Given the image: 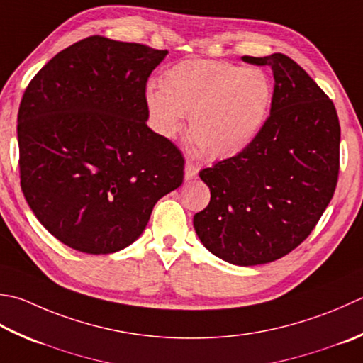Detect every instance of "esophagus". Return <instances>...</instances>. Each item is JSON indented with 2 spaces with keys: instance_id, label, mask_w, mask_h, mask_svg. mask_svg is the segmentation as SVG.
Instances as JSON below:
<instances>
[{
  "instance_id": "34e87169",
  "label": "esophagus",
  "mask_w": 363,
  "mask_h": 363,
  "mask_svg": "<svg viewBox=\"0 0 363 363\" xmlns=\"http://www.w3.org/2000/svg\"><path fill=\"white\" fill-rule=\"evenodd\" d=\"M198 172H200V167H198L196 163L190 162V160L186 162V168H184V174H186V179H187V181H190V179H194V177H196Z\"/></svg>"
}]
</instances>
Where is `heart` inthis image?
Instances as JSON below:
<instances>
[{
	"instance_id": "b5f03b06",
	"label": "heart",
	"mask_w": 363,
	"mask_h": 363,
	"mask_svg": "<svg viewBox=\"0 0 363 363\" xmlns=\"http://www.w3.org/2000/svg\"><path fill=\"white\" fill-rule=\"evenodd\" d=\"M162 91L146 92L155 129L167 138L190 116V137L212 159L238 154L258 137L272 102L269 78L258 69L194 60L162 75Z\"/></svg>"
}]
</instances>
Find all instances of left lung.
<instances>
[{"label":"left lung","mask_w":363,"mask_h":363,"mask_svg":"<svg viewBox=\"0 0 363 363\" xmlns=\"http://www.w3.org/2000/svg\"><path fill=\"white\" fill-rule=\"evenodd\" d=\"M242 60L272 69L271 115L244 151L201 169L211 201L194 226L220 259L257 266L301 245L328 208L338 181L340 123L333 102L286 55Z\"/></svg>","instance_id":"left-lung-1"}]
</instances>
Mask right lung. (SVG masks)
Masks as SVG:
<instances>
[{"mask_svg": "<svg viewBox=\"0 0 363 363\" xmlns=\"http://www.w3.org/2000/svg\"><path fill=\"white\" fill-rule=\"evenodd\" d=\"M167 55L91 35L53 56L25 89L21 190L45 230L74 250H123L182 184L181 151L146 124V82Z\"/></svg>", "mask_w": 363, "mask_h": 363, "instance_id": "obj_1", "label": "right lung"}]
</instances>
